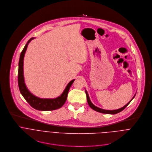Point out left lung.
<instances>
[{
	"label": "left lung",
	"instance_id": "left-lung-1",
	"mask_svg": "<svg viewBox=\"0 0 152 152\" xmlns=\"http://www.w3.org/2000/svg\"><path fill=\"white\" fill-rule=\"evenodd\" d=\"M85 93H86V99H87V102H88V103L89 104V106L92 108L93 110H94V111H97V112H99V113H103V114H117L121 111H122L124 109H125L126 107L130 103V102H131L132 101V100L134 98V97L135 96V95L134 96V97L132 99V100L130 101L129 102H128L125 106H124L123 107L120 108V109H118V110H102L101 109V108H99L97 106H96L95 105H94L90 99V97H89V96H88V94L87 93V91H85Z\"/></svg>",
	"mask_w": 152,
	"mask_h": 152
}]
</instances>
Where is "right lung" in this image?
Masks as SVG:
<instances>
[{
  "instance_id": "right-lung-1",
  "label": "right lung",
  "mask_w": 152,
  "mask_h": 152,
  "mask_svg": "<svg viewBox=\"0 0 152 152\" xmlns=\"http://www.w3.org/2000/svg\"><path fill=\"white\" fill-rule=\"evenodd\" d=\"M34 38H31L26 44L22 52H21L19 62H18V84L20 91L25 99L27 102L34 109L39 111H52L59 109L63 106L66 102L69 91L70 86L73 83L75 79L71 80L66 86L62 94L55 99H40L31 93L28 88L24 81L23 76V59L25 52L28 48L29 42L33 39Z\"/></svg>"
}]
</instances>
